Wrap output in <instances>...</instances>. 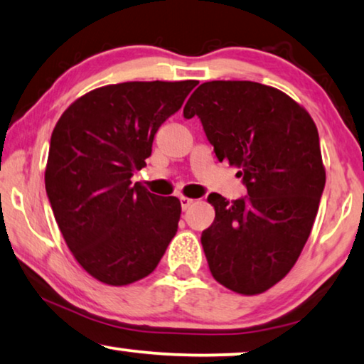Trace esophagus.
Returning a JSON list of instances; mask_svg holds the SVG:
<instances>
[{
	"label": "esophagus",
	"instance_id": "34e87169",
	"mask_svg": "<svg viewBox=\"0 0 364 364\" xmlns=\"http://www.w3.org/2000/svg\"><path fill=\"white\" fill-rule=\"evenodd\" d=\"M195 202L193 198H187V197H181V207H182V210H187V208H191L192 207V203Z\"/></svg>",
	"mask_w": 364,
	"mask_h": 364
}]
</instances>
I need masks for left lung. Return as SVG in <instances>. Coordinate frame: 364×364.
Returning <instances> with one entry per match:
<instances>
[{
  "instance_id": "obj_1",
  "label": "left lung",
  "mask_w": 364,
  "mask_h": 364,
  "mask_svg": "<svg viewBox=\"0 0 364 364\" xmlns=\"http://www.w3.org/2000/svg\"><path fill=\"white\" fill-rule=\"evenodd\" d=\"M183 117H198L218 161L240 167L247 195L210 193L215 220L202 246L212 276L245 296L277 284L296 264L325 187L318 131L305 109L257 82H205Z\"/></svg>"
}]
</instances>
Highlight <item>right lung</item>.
<instances>
[{
	"label": "right lung",
	"mask_w": 364,
	"mask_h": 364,
	"mask_svg": "<svg viewBox=\"0 0 364 364\" xmlns=\"http://www.w3.org/2000/svg\"><path fill=\"white\" fill-rule=\"evenodd\" d=\"M197 83L97 88L75 100L52 131L47 198L68 250L100 282L126 286L149 276L177 233L178 198L147 192L131 177Z\"/></svg>",
	"instance_id": "obj_1"
}]
</instances>
